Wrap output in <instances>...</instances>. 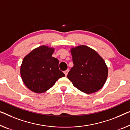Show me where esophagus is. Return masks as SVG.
Returning <instances> with one entry per match:
<instances>
[{"label": "esophagus", "instance_id": "obj_1", "mask_svg": "<svg viewBox=\"0 0 130 130\" xmlns=\"http://www.w3.org/2000/svg\"><path fill=\"white\" fill-rule=\"evenodd\" d=\"M68 71H69L68 69H67V70H66V71H65L64 72H64V73H65V76H67L68 73Z\"/></svg>", "mask_w": 130, "mask_h": 130}]
</instances>
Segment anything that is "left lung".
<instances>
[{
    "mask_svg": "<svg viewBox=\"0 0 130 130\" xmlns=\"http://www.w3.org/2000/svg\"><path fill=\"white\" fill-rule=\"evenodd\" d=\"M73 67L67 75L75 88L87 94L99 90L105 84L108 68L105 61L92 48L80 45L72 48Z\"/></svg>",
    "mask_w": 130,
    "mask_h": 130,
    "instance_id": "1",
    "label": "left lung"
}]
</instances>
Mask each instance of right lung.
<instances>
[{
	"label": "right lung",
	"mask_w": 130,
	"mask_h": 130,
	"mask_svg": "<svg viewBox=\"0 0 130 130\" xmlns=\"http://www.w3.org/2000/svg\"><path fill=\"white\" fill-rule=\"evenodd\" d=\"M54 51V48L42 45L32 50L23 59L21 76L30 90L37 93L45 92L65 76L59 69L58 60L52 57Z\"/></svg>",
	"instance_id": "obj_1"
}]
</instances>
